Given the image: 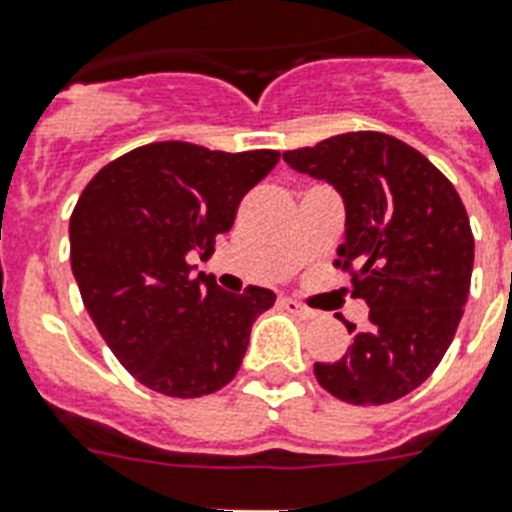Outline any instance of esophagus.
<instances>
[{
	"instance_id": "esophagus-1",
	"label": "esophagus",
	"mask_w": 512,
	"mask_h": 512,
	"mask_svg": "<svg viewBox=\"0 0 512 512\" xmlns=\"http://www.w3.org/2000/svg\"><path fill=\"white\" fill-rule=\"evenodd\" d=\"M281 307H284V310H289V313L299 315V318H305V321H310V318H315V315H318L315 310H310V307H305L302 302H297V299H292V297L281 299Z\"/></svg>"
}]
</instances>
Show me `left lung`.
<instances>
[{"label":"left lung","mask_w":512,"mask_h":512,"mask_svg":"<svg viewBox=\"0 0 512 512\" xmlns=\"http://www.w3.org/2000/svg\"><path fill=\"white\" fill-rule=\"evenodd\" d=\"M297 173L344 199L336 268L350 270L368 328L336 363H315L318 384L350 405H386L434 373L471 289L473 234L460 194L426 157L378 131H352L284 152Z\"/></svg>","instance_id":"obj_1"}]
</instances>
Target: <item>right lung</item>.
I'll return each mask as SVG.
<instances>
[{"label": "right lung", "mask_w": 512, "mask_h": 512, "mask_svg": "<svg viewBox=\"0 0 512 512\" xmlns=\"http://www.w3.org/2000/svg\"><path fill=\"white\" fill-rule=\"evenodd\" d=\"M276 149L218 152L155 141L99 170L70 215V265L91 321L139 384L202 397L231 381L249 331L276 294L223 292L191 276L189 252L210 257L239 202L278 162Z\"/></svg>", "instance_id": "1"}]
</instances>
